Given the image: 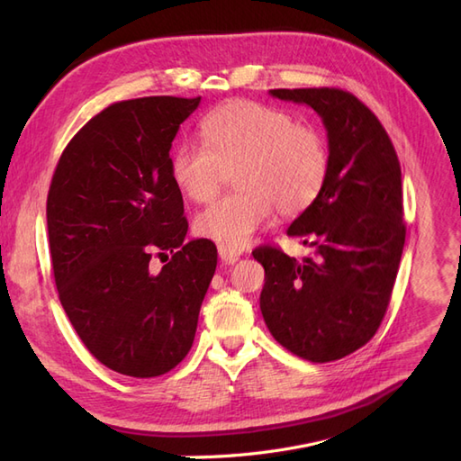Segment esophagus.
I'll return each mask as SVG.
<instances>
[{
	"label": "esophagus",
	"mask_w": 461,
	"mask_h": 461,
	"mask_svg": "<svg viewBox=\"0 0 461 461\" xmlns=\"http://www.w3.org/2000/svg\"><path fill=\"white\" fill-rule=\"evenodd\" d=\"M219 258L225 263H236L240 259V252L239 249H232L227 246H219Z\"/></svg>",
	"instance_id": "34e87169"
}]
</instances>
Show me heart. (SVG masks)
I'll return each instance as SVG.
<instances>
[{
    "label": "heart",
    "instance_id": "b5f03b06",
    "mask_svg": "<svg viewBox=\"0 0 461 461\" xmlns=\"http://www.w3.org/2000/svg\"><path fill=\"white\" fill-rule=\"evenodd\" d=\"M203 143L180 142L169 159L173 183L192 202H209L227 171L234 169L229 196L213 202L194 221L203 239L232 249L244 248L267 225L273 209L292 217L305 212L329 175L323 134L300 124L283 109L234 100L202 121Z\"/></svg>",
    "mask_w": 461,
    "mask_h": 461
}]
</instances>
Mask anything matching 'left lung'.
Listing matches in <instances>:
<instances>
[{
  "instance_id": "left-lung-1",
  "label": "left lung",
  "mask_w": 461,
  "mask_h": 461,
  "mask_svg": "<svg viewBox=\"0 0 461 461\" xmlns=\"http://www.w3.org/2000/svg\"><path fill=\"white\" fill-rule=\"evenodd\" d=\"M305 104L323 121L329 175L317 200L288 236L315 246L296 261L263 246L259 308L273 339L313 364L340 359L367 344L386 313L406 240L402 171L393 142L373 111L339 88L269 90Z\"/></svg>"
}]
</instances>
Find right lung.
Listing matches in <instances>:
<instances>
[{
	"label": "right lung",
	"instance_id": "1",
	"mask_svg": "<svg viewBox=\"0 0 461 461\" xmlns=\"http://www.w3.org/2000/svg\"><path fill=\"white\" fill-rule=\"evenodd\" d=\"M202 97L149 95L92 117L63 149L48 192V236L63 310L90 354L149 379L190 352L217 267L188 221L169 151ZM172 259L149 271L153 253Z\"/></svg>",
	"mask_w": 461,
	"mask_h": 461
}]
</instances>
